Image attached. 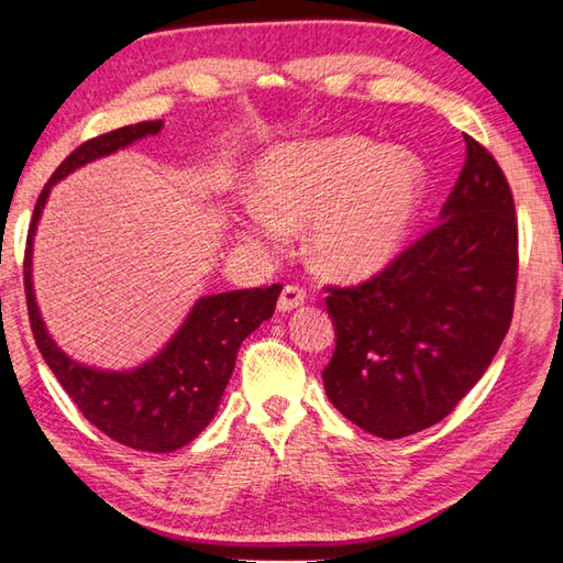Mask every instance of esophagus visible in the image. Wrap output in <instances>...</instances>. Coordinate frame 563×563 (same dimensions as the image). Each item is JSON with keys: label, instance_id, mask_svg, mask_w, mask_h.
<instances>
[{"label": "esophagus", "instance_id": "1", "mask_svg": "<svg viewBox=\"0 0 563 563\" xmlns=\"http://www.w3.org/2000/svg\"><path fill=\"white\" fill-rule=\"evenodd\" d=\"M305 300H307V290L302 288V285L288 283L278 297V310L290 312V310H295V307H300Z\"/></svg>", "mask_w": 563, "mask_h": 563}]
</instances>
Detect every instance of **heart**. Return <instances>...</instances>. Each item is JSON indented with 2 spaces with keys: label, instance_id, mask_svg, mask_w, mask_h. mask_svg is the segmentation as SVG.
Masks as SVG:
<instances>
[{
  "label": "heart",
  "instance_id": "b5f03b06",
  "mask_svg": "<svg viewBox=\"0 0 563 563\" xmlns=\"http://www.w3.org/2000/svg\"><path fill=\"white\" fill-rule=\"evenodd\" d=\"M256 207L244 234L280 241L285 224L314 222V256L324 271L358 278L383 268L410 229L424 168L410 151L363 136H329L266 153L253 170Z\"/></svg>",
  "mask_w": 563,
  "mask_h": 563
}]
</instances>
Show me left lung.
Masks as SVG:
<instances>
[{"mask_svg": "<svg viewBox=\"0 0 563 563\" xmlns=\"http://www.w3.org/2000/svg\"><path fill=\"white\" fill-rule=\"evenodd\" d=\"M517 263L508 178L490 151L466 136V163L442 222L373 278L324 288L336 327L322 373L329 400L383 439L444 420L508 334Z\"/></svg>", "mask_w": 563, "mask_h": 563, "instance_id": "obj_1", "label": "left lung"}]
</instances>
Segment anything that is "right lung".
Segmentation results:
<instances>
[{
	"label": "right lung",
	"mask_w": 563,
	"mask_h": 563,
	"mask_svg": "<svg viewBox=\"0 0 563 563\" xmlns=\"http://www.w3.org/2000/svg\"><path fill=\"white\" fill-rule=\"evenodd\" d=\"M163 121H141L121 126L109 134L95 136L77 146L43 187L33 207L26 253H24V290L33 339L43 361L70 395L77 410L114 442L136 451L165 454L175 451L202 432L222 400L227 383L236 363V351L253 329L275 312L283 285L219 292L202 297L192 307L178 334L161 354L136 371L109 373L80 366L53 344L33 300L31 285V241L41 209L51 187L65 175L95 158L109 156L136 139L158 134Z\"/></svg>",
	"instance_id": "obj_1"
}]
</instances>
